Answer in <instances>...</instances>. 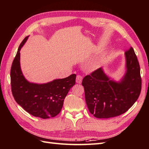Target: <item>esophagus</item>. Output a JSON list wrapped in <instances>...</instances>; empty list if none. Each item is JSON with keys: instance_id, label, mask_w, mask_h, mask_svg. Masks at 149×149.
Instances as JSON below:
<instances>
[{"instance_id": "1", "label": "esophagus", "mask_w": 149, "mask_h": 149, "mask_svg": "<svg viewBox=\"0 0 149 149\" xmlns=\"http://www.w3.org/2000/svg\"><path fill=\"white\" fill-rule=\"evenodd\" d=\"M82 77L81 75H77V77H76V82L78 83V84H81L82 82Z\"/></svg>"}]
</instances>
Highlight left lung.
Wrapping results in <instances>:
<instances>
[{
	"label": "left lung",
	"instance_id": "left-lung-1",
	"mask_svg": "<svg viewBox=\"0 0 149 149\" xmlns=\"http://www.w3.org/2000/svg\"><path fill=\"white\" fill-rule=\"evenodd\" d=\"M125 56L126 72L120 81L110 79L102 68L82 80L87 108L96 118L119 116L138 100L142 89L139 61L132 47L125 53Z\"/></svg>",
	"mask_w": 149,
	"mask_h": 149
}]
</instances>
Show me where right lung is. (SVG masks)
<instances>
[{
    "label": "right lung",
    "instance_id": "add662e5",
    "mask_svg": "<svg viewBox=\"0 0 149 149\" xmlns=\"http://www.w3.org/2000/svg\"><path fill=\"white\" fill-rule=\"evenodd\" d=\"M26 36L20 44L10 69L11 90L15 101L31 115L47 119L55 117L62 109L68 91L75 84V74L55 79L45 84L28 81L22 73L20 50L27 41Z\"/></svg>",
    "mask_w": 149,
    "mask_h": 149
}]
</instances>
